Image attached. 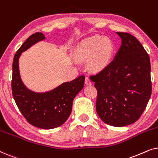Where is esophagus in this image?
<instances>
[{
  "mask_svg": "<svg viewBox=\"0 0 158 158\" xmlns=\"http://www.w3.org/2000/svg\"><path fill=\"white\" fill-rule=\"evenodd\" d=\"M85 84L86 85H91L92 83H91V81H90L89 77H85Z\"/></svg>",
  "mask_w": 158,
  "mask_h": 158,
  "instance_id": "esophagus-1",
  "label": "esophagus"
}]
</instances>
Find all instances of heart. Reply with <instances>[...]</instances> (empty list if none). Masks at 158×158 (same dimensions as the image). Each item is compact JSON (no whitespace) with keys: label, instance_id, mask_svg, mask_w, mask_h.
I'll list each match as a JSON object with an SVG mask.
<instances>
[{"label":"heart","instance_id":"1","mask_svg":"<svg viewBox=\"0 0 158 158\" xmlns=\"http://www.w3.org/2000/svg\"><path fill=\"white\" fill-rule=\"evenodd\" d=\"M113 52V43L109 38L95 35L82 41L75 48V55L78 60H89L90 69L101 70L110 63Z\"/></svg>","mask_w":158,"mask_h":158}]
</instances>
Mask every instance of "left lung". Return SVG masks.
Listing matches in <instances>:
<instances>
[{
	"label": "left lung",
	"instance_id": "8db88e82",
	"mask_svg": "<svg viewBox=\"0 0 158 158\" xmlns=\"http://www.w3.org/2000/svg\"><path fill=\"white\" fill-rule=\"evenodd\" d=\"M122 44L113 61L90 77L98 91L96 111L106 124L122 127L135 123L152 94L150 60L139 41L116 32Z\"/></svg>",
	"mask_w": 158,
	"mask_h": 158
}]
</instances>
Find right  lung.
I'll return each instance as SVG.
<instances>
[{
    "instance_id": "add662e5",
    "label": "right lung",
    "mask_w": 158,
    "mask_h": 158,
    "mask_svg": "<svg viewBox=\"0 0 158 158\" xmlns=\"http://www.w3.org/2000/svg\"><path fill=\"white\" fill-rule=\"evenodd\" d=\"M45 39L42 33L36 32L16 52L13 61L11 88L15 102L27 122L38 128L51 129L61 126L70 116L73 100L83 88L85 76L64 82L49 91L38 93L29 89L21 80L19 58L22 52Z\"/></svg>"
}]
</instances>
